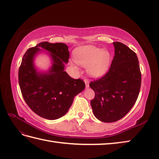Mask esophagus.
Returning a JSON list of instances; mask_svg holds the SVG:
<instances>
[{
	"label": "esophagus",
	"instance_id": "esophagus-1",
	"mask_svg": "<svg viewBox=\"0 0 159 159\" xmlns=\"http://www.w3.org/2000/svg\"><path fill=\"white\" fill-rule=\"evenodd\" d=\"M84 82H85L86 84V87L89 88V81L88 79H84Z\"/></svg>",
	"mask_w": 159,
	"mask_h": 159
}]
</instances>
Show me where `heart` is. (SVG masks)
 <instances>
[{
  "instance_id": "1",
  "label": "heart",
  "mask_w": 159,
  "mask_h": 159,
  "mask_svg": "<svg viewBox=\"0 0 159 159\" xmlns=\"http://www.w3.org/2000/svg\"><path fill=\"white\" fill-rule=\"evenodd\" d=\"M75 61L70 64L77 69L76 62L84 67H88V73L92 77L103 76L108 70L110 62V54L108 51L94 45H84L74 50Z\"/></svg>"
}]
</instances>
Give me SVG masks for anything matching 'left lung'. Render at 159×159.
Returning a JSON list of instances; mask_svg holds the SVG:
<instances>
[{
  "label": "left lung",
  "mask_w": 159,
  "mask_h": 159,
  "mask_svg": "<svg viewBox=\"0 0 159 159\" xmlns=\"http://www.w3.org/2000/svg\"><path fill=\"white\" fill-rule=\"evenodd\" d=\"M115 55L110 68L90 87L95 93L90 104L95 117L103 122L122 118L131 109L139 96L142 82L138 58L120 42L113 43Z\"/></svg>",
  "instance_id": "obj_1"
}]
</instances>
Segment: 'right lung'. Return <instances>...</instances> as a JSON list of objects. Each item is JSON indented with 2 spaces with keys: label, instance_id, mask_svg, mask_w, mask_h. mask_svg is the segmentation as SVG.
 I'll list each match as a JSON object with an SVG mask.
<instances>
[{
  "label": "right lung",
  "instance_id": "add662e5",
  "mask_svg": "<svg viewBox=\"0 0 159 159\" xmlns=\"http://www.w3.org/2000/svg\"><path fill=\"white\" fill-rule=\"evenodd\" d=\"M40 47L51 53L52 66L46 73L38 72L34 66V57ZM69 58L67 45L48 41L29 48L23 56L18 72L21 93L29 107L42 118H61L71 106L74 97L85 89L82 80L71 78L64 70Z\"/></svg>",
  "mask_w": 159,
  "mask_h": 159
}]
</instances>
